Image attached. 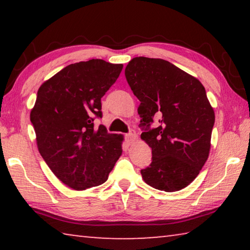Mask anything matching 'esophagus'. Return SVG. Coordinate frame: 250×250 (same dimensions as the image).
<instances>
[{
  "label": "esophagus",
  "mask_w": 250,
  "mask_h": 250,
  "mask_svg": "<svg viewBox=\"0 0 250 250\" xmlns=\"http://www.w3.org/2000/svg\"><path fill=\"white\" fill-rule=\"evenodd\" d=\"M125 140L128 143L134 142L135 140H137V134H135V132H130L129 134L125 135Z\"/></svg>",
  "instance_id": "1"
}]
</instances>
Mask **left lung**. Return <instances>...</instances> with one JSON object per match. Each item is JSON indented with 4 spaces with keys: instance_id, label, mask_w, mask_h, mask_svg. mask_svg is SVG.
<instances>
[{
    "instance_id": "1",
    "label": "left lung",
    "mask_w": 250,
    "mask_h": 250,
    "mask_svg": "<svg viewBox=\"0 0 250 250\" xmlns=\"http://www.w3.org/2000/svg\"><path fill=\"white\" fill-rule=\"evenodd\" d=\"M125 74L141 103V125H156L141 134L152 149V162L141 170L142 179L160 191H180L196 179L209 155L215 113L205 88L160 58L135 57Z\"/></svg>"
}]
</instances>
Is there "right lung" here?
Segmentation results:
<instances>
[{
    "label": "right lung",
    "mask_w": 250,
    "mask_h": 250,
    "mask_svg": "<svg viewBox=\"0 0 250 250\" xmlns=\"http://www.w3.org/2000/svg\"><path fill=\"white\" fill-rule=\"evenodd\" d=\"M122 68L103 59L75 62L37 91L31 110L37 147L55 176L76 191L104 183L122 153L124 135L94 126L101 98Z\"/></svg>",
    "instance_id": "obj_1"
}]
</instances>
